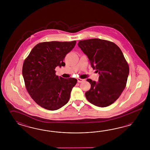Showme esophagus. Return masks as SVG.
<instances>
[{"label":"esophagus","instance_id":"1","mask_svg":"<svg viewBox=\"0 0 150 150\" xmlns=\"http://www.w3.org/2000/svg\"><path fill=\"white\" fill-rule=\"evenodd\" d=\"M84 81V79H82L81 78H77V82H79V83H81L82 82H83Z\"/></svg>","mask_w":150,"mask_h":150}]
</instances>
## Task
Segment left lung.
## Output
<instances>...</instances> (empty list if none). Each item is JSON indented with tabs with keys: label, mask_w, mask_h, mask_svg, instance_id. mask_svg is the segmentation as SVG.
Returning a JSON list of instances; mask_svg holds the SVG:
<instances>
[{
	"label": "left lung",
	"mask_w": 150,
	"mask_h": 150,
	"mask_svg": "<svg viewBox=\"0 0 150 150\" xmlns=\"http://www.w3.org/2000/svg\"><path fill=\"white\" fill-rule=\"evenodd\" d=\"M78 45L100 74L97 82L87 79L91 86L85 93L87 100L100 107L109 106L121 95L127 82L129 67L122 50L113 42L98 38L80 41Z\"/></svg>",
	"instance_id": "obj_1"
}]
</instances>
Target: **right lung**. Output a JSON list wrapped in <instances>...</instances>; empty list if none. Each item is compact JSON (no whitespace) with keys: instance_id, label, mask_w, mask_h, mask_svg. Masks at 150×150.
Instances as JSON below:
<instances>
[{"instance_id":"obj_1","label":"right lung","mask_w":150,"mask_h":150,"mask_svg":"<svg viewBox=\"0 0 150 150\" xmlns=\"http://www.w3.org/2000/svg\"><path fill=\"white\" fill-rule=\"evenodd\" d=\"M76 41L45 42L35 45L23 66V75L28 93L37 105L54 110L68 102L77 79L55 75V69L65 66L63 60Z\"/></svg>"}]
</instances>
